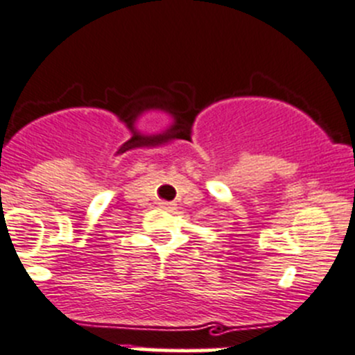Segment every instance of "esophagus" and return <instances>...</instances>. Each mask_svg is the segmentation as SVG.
I'll use <instances>...</instances> for the list:
<instances>
[{
  "label": "esophagus",
  "mask_w": 355,
  "mask_h": 355,
  "mask_svg": "<svg viewBox=\"0 0 355 355\" xmlns=\"http://www.w3.org/2000/svg\"><path fill=\"white\" fill-rule=\"evenodd\" d=\"M159 205L162 207V209H167V210L174 209V203H173V202H166V200H160V202H159Z\"/></svg>",
  "instance_id": "obj_1"
}]
</instances>
